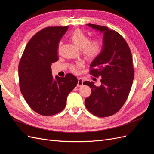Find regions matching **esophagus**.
Wrapping results in <instances>:
<instances>
[{"instance_id": "34e87169", "label": "esophagus", "mask_w": 154, "mask_h": 154, "mask_svg": "<svg viewBox=\"0 0 154 154\" xmlns=\"http://www.w3.org/2000/svg\"><path fill=\"white\" fill-rule=\"evenodd\" d=\"M83 83V79L81 78H78V84H77V86H78V87H82Z\"/></svg>"}]
</instances>
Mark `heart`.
I'll list each match as a JSON object with an SVG mask.
<instances>
[{
	"label": "heart",
	"mask_w": 154,
	"mask_h": 154,
	"mask_svg": "<svg viewBox=\"0 0 154 154\" xmlns=\"http://www.w3.org/2000/svg\"><path fill=\"white\" fill-rule=\"evenodd\" d=\"M71 40L78 48L82 49V53L88 59H94L101 53L103 50V44L99 39H94L90 41L84 32L80 29H77L71 35ZM61 43H60V45ZM83 63L82 62H78L73 64L70 67L71 71L74 73H77L78 69L82 67Z\"/></svg>",
	"instance_id": "heart-1"
}]
</instances>
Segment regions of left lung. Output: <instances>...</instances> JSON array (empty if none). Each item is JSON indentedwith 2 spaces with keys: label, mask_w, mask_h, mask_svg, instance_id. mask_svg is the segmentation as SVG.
I'll list each match as a JSON object with an SVG mask.
<instances>
[{
  "label": "left lung",
  "mask_w": 154,
  "mask_h": 154,
  "mask_svg": "<svg viewBox=\"0 0 154 154\" xmlns=\"http://www.w3.org/2000/svg\"><path fill=\"white\" fill-rule=\"evenodd\" d=\"M103 33L101 53L91 64L90 74L101 77V85L85 81L91 88V96L85 100L86 108L97 117H108L122 109L127 101L134 77L132 53L123 37L105 26L88 24Z\"/></svg>",
  "instance_id": "obj_1"
}]
</instances>
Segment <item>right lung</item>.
Instances as JSON below:
<instances>
[{
  "mask_svg": "<svg viewBox=\"0 0 154 154\" xmlns=\"http://www.w3.org/2000/svg\"><path fill=\"white\" fill-rule=\"evenodd\" d=\"M68 26L47 27L32 37L18 64L19 85L27 104L36 113L52 116L62 111L68 94L77 85L71 73L54 80L51 64L58 61V47Z\"/></svg>",
  "mask_w": 154,
  "mask_h": 154,
  "instance_id": "1",
  "label": "right lung"
}]
</instances>
